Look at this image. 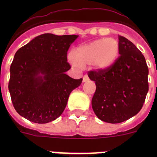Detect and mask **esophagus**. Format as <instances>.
<instances>
[{"instance_id":"1","label":"esophagus","mask_w":157,"mask_h":157,"mask_svg":"<svg viewBox=\"0 0 157 157\" xmlns=\"http://www.w3.org/2000/svg\"><path fill=\"white\" fill-rule=\"evenodd\" d=\"M89 79H90V78H89V77H88V75H85L83 76L82 80H83V82H85L89 81Z\"/></svg>"}]
</instances>
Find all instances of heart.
<instances>
[{
	"label": "heart",
	"mask_w": 157,
	"mask_h": 157,
	"mask_svg": "<svg viewBox=\"0 0 157 157\" xmlns=\"http://www.w3.org/2000/svg\"><path fill=\"white\" fill-rule=\"evenodd\" d=\"M120 54V45L114 38H101L78 47L68 54V60L73 66L93 64L96 69L105 71L110 68Z\"/></svg>",
	"instance_id": "b5f03b06"
}]
</instances>
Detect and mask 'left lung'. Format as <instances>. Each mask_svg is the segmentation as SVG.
I'll list each match as a JSON object with an SVG mask.
<instances>
[{
	"instance_id": "left-lung-1",
	"label": "left lung",
	"mask_w": 157,
	"mask_h": 157,
	"mask_svg": "<svg viewBox=\"0 0 157 157\" xmlns=\"http://www.w3.org/2000/svg\"><path fill=\"white\" fill-rule=\"evenodd\" d=\"M119 45L120 56L110 68L88 72L96 84L93 110L100 120L110 123L138 114L149 90V68L141 52L123 36L119 35Z\"/></svg>"
}]
</instances>
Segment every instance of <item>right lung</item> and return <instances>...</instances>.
Listing matches in <instances>:
<instances>
[{"label": "right lung", "instance_id": "1", "mask_svg": "<svg viewBox=\"0 0 157 157\" xmlns=\"http://www.w3.org/2000/svg\"><path fill=\"white\" fill-rule=\"evenodd\" d=\"M78 37L41 34L16 52L8 90L20 116L33 123H47L63 113L70 94L82 81L65 74L71 68L67 51Z\"/></svg>", "mask_w": 157, "mask_h": 157}]
</instances>
